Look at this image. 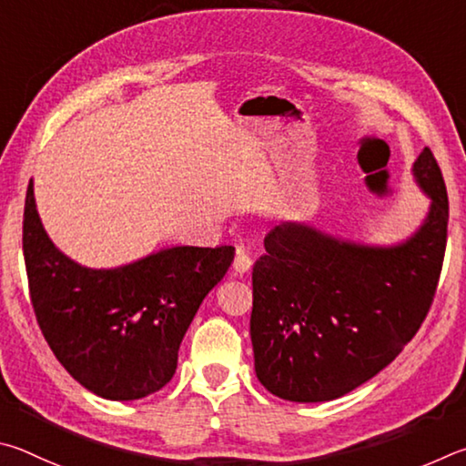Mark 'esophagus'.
Returning a JSON list of instances; mask_svg holds the SVG:
<instances>
[{
  "label": "esophagus",
  "instance_id": "obj_1",
  "mask_svg": "<svg viewBox=\"0 0 466 466\" xmlns=\"http://www.w3.org/2000/svg\"><path fill=\"white\" fill-rule=\"evenodd\" d=\"M251 258L246 254V251L243 249H239L238 251V256H235V262H233V270L238 272V274H246V272H249L251 270Z\"/></svg>",
  "mask_w": 466,
  "mask_h": 466
}]
</instances>
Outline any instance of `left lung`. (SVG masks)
<instances>
[{
  "instance_id": "8db88e82",
  "label": "left lung",
  "mask_w": 466,
  "mask_h": 466,
  "mask_svg": "<svg viewBox=\"0 0 466 466\" xmlns=\"http://www.w3.org/2000/svg\"><path fill=\"white\" fill-rule=\"evenodd\" d=\"M430 212L390 248L333 239L299 223L266 235L254 266L249 333L256 374L272 395L331 401L395 360L421 328L442 272L448 194L434 153L413 163Z\"/></svg>"
}]
</instances>
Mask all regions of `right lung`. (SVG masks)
Masks as SVG:
<instances>
[{
    "instance_id": "obj_1",
    "label": "right lung",
    "mask_w": 466,
    "mask_h": 466,
    "mask_svg": "<svg viewBox=\"0 0 466 466\" xmlns=\"http://www.w3.org/2000/svg\"><path fill=\"white\" fill-rule=\"evenodd\" d=\"M22 249L46 344L79 385L112 401H133L167 385L196 311L235 256L231 246H177L110 270L84 268L48 239L32 179Z\"/></svg>"
}]
</instances>
